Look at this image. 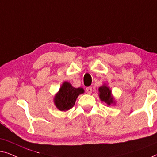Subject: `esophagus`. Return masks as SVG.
<instances>
[{
  "mask_svg": "<svg viewBox=\"0 0 157 157\" xmlns=\"http://www.w3.org/2000/svg\"><path fill=\"white\" fill-rule=\"evenodd\" d=\"M86 92H87V94H90L92 93V88L91 87H87V88H86Z\"/></svg>",
  "mask_w": 157,
  "mask_h": 157,
  "instance_id": "esophagus-1",
  "label": "esophagus"
}]
</instances>
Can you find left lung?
Listing matches in <instances>:
<instances>
[{
	"instance_id": "1",
	"label": "left lung",
	"mask_w": 157,
	"mask_h": 157,
	"mask_svg": "<svg viewBox=\"0 0 157 157\" xmlns=\"http://www.w3.org/2000/svg\"><path fill=\"white\" fill-rule=\"evenodd\" d=\"M99 98L101 101L105 102L108 106L115 105L116 100L112 94V90L107 84H103L99 87Z\"/></svg>"
}]
</instances>
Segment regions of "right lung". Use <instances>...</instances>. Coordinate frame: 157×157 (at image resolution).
Wrapping results in <instances>:
<instances>
[{"mask_svg":"<svg viewBox=\"0 0 157 157\" xmlns=\"http://www.w3.org/2000/svg\"><path fill=\"white\" fill-rule=\"evenodd\" d=\"M84 92L85 90L83 88H75L70 82L65 81L54 97L55 105L59 111H67L75 105L79 94Z\"/></svg>","mask_w":157,"mask_h":157,"instance_id":"right-lung-1","label":"right lung"}]
</instances>
